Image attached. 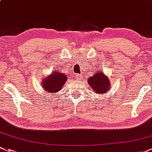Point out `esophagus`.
<instances>
[{"label":"esophagus","mask_w":152,"mask_h":152,"mask_svg":"<svg viewBox=\"0 0 152 152\" xmlns=\"http://www.w3.org/2000/svg\"><path fill=\"white\" fill-rule=\"evenodd\" d=\"M83 75L81 74H76L75 75V78L76 79H77V80H81L82 79V77Z\"/></svg>","instance_id":"esophagus-1"}]
</instances>
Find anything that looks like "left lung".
Returning a JSON list of instances; mask_svg holds the SVG:
<instances>
[{"instance_id": "1", "label": "left lung", "mask_w": 152, "mask_h": 152, "mask_svg": "<svg viewBox=\"0 0 152 152\" xmlns=\"http://www.w3.org/2000/svg\"><path fill=\"white\" fill-rule=\"evenodd\" d=\"M110 80L102 72H96L94 76L88 78V84L94 91L96 94H102L107 92L110 88Z\"/></svg>"}]
</instances>
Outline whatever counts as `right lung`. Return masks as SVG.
<instances>
[{
  "instance_id": "add662e5",
  "label": "right lung",
  "mask_w": 152,
  "mask_h": 152,
  "mask_svg": "<svg viewBox=\"0 0 152 152\" xmlns=\"http://www.w3.org/2000/svg\"><path fill=\"white\" fill-rule=\"evenodd\" d=\"M66 79L67 77L65 75L55 72L44 80L42 86L46 91L56 93L60 91L61 88L63 87Z\"/></svg>"
}]
</instances>
